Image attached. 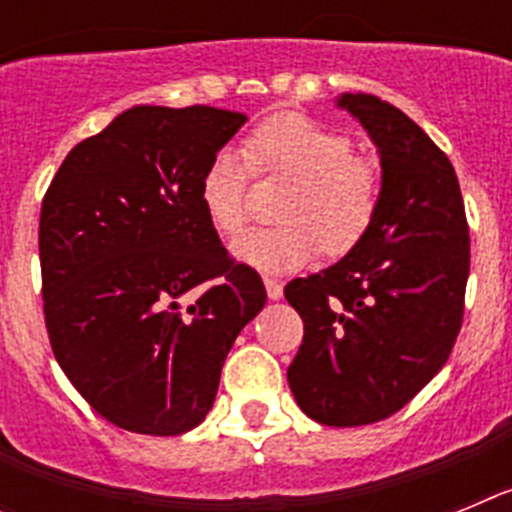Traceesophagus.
<instances>
[{"instance_id":"34e87169","label":"esophagus","mask_w":512,"mask_h":512,"mask_svg":"<svg viewBox=\"0 0 512 512\" xmlns=\"http://www.w3.org/2000/svg\"><path fill=\"white\" fill-rule=\"evenodd\" d=\"M264 284H266V295H269V300H279V297L284 295L282 282H277V279L266 277V279H264Z\"/></svg>"}]
</instances>
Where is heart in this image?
<instances>
[{"label": "heart", "instance_id": "obj_1", "mask_svg": "<svg viewBox=\"0 0 512 512\" xmlns=\"http://www.w3.org/2000/svg\"><path fill=\"white\" fill-rule=\"evenodd\" d=\"M251 166L292 179L279 217L284 225L253 228L233 243L253 269L282 274L328 256L354 251L382 207L384 176L372 158L354 156L351 138L312 117L274 115L246 140V153L220 148L200 179V202L212 228L235 235L246 225Z\"/></svg>", "mask_w": 512, "mask_h": 512}]
</instances>
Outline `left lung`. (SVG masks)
<instances>
[{"mask_svg": "<svg viewBox=\"0 0 512 512\" xmlns=\"http://www.w3.org/2000/svg\"><path fill=\"white\" fill-rule=\"evenodd\" d=\"M379 151L382 207L338 264L292 279L305 323L287 379L302 413L354 428L390 418L438 374L464 320L469 225L449 156L395 104L341 94Z\"/></svg>", "mask_w": 512, "mask_h": 512, "instance_id": "obj_1", "label": "left lung"}]
</instances>
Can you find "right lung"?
Returning a JSON list of instances; mask_svg holds the SVG:
<instances>
[{"instance_id": "1", "label": "right lung", "mask_w": 512, "mask_h": 512, "mask_svg": "<svg viewBox=\"0 0 512 512\" xmlns=\"http://www.w3.org/2000/svg\"><path fill=\"white\" fill-rule=\"evenodd\" d=\"M243 122L207 104H138L71 148L45 192L53 356L117 428L179 436L200 425L230 346L266 305L261 277L225 251L200 202L202 171Z\"/></svg>"}]
</instances>
